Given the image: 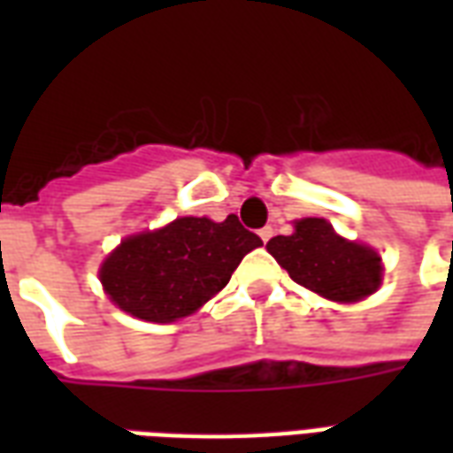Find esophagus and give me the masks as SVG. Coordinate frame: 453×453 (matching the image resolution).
<instances>
[{
  "instance_id": "1",
  "label": "esophagus",
  "mask_w": 453,
  "mask_h": 453,
  "mask_svg": "<svg viewBox=\"0 0 453 453\" xmlns=\"http://www.w3.org/2000/svg\"><path fill=\"white\" fill-rule=\"evenodd\" d=\"M272 235H274V227H272V226H266V227H262V230H259V237H262V242H269V240H272Z\"/></svg>"
}]
</instances>
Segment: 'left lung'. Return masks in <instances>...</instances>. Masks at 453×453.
I'll list each match as a JSON object with an SVG mask.
<instances>
[{"instance_id": "1", "label": "left lung", "mask_w": 453, "mask_h": 453, "mask_svg": "<svg viewBox=\"0 0 453 453\" xmlns=\"http://www.w3.org/2000/svg\"><path fill=\"white\" fill-rule=\"evenodd\" d=\"M266 250L296 284L340 303H354L380 284V257L371 247L347 242L323 218H303L294 235H276Z\"/></svg>"}]
</instances>
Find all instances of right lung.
Returning <instances> with one entry per match:
<instances>
[{
    "instance_id": "right-lung-1",
    "label": "right lung",
    "mask_w": 453,
    "mask_h": 453,
    "mask_svg": "<svg viewBox=\"0 0 453 453\" xmlns=\"http://www.w3.org/2000/svg\"><path fill=\"white\" fill-rule=\"evenodd\" d=\"M262 240L240 226L208 218H177L162 230L123 240L102 266V284L120 311L148 323L191 315L230 281Z\"/></svg>"
}]
</instances>
